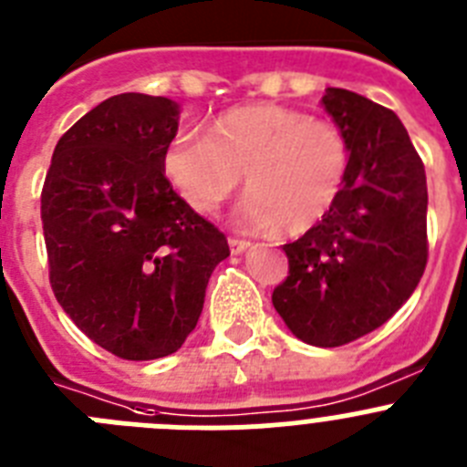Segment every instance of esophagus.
I'll use <instances>...</instances> for the list:
<instances>
[{"instance_id":"esophagus-1","label":"esophagus","mask_w":467,"mask_h":467,"mask_svg":"<svg viewBox=\"0 0 467 467\" xmlns=\"http://www.w3.org/2000/svg\"><path fill=\"white\" fill-rule=\"evenodd\" d=\"M229 247H231V253H234V254H241L243 250H247V247H250V241H245V238L231 236L229 238Z\"/></svg>"}]
</instances>
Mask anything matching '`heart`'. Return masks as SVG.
Segmentation results:
<instances>
[{"label": "heart", "instance_id": "heart-1", "mask_svg": "<svg viewBox=\"0 0 467 467\" xmlns=\"http://www.w3.org/2000/svg\"><path fill=\"white\" fill-rule=\"evenodd\" d=\"M350 147L329 119L280 105L234 107L203 138L180 135L163 151V172L198 214H214L241 187L238 220L253 229L304 234L339 198Z\"/></svg>", "mask_w": 467, "mask_h": 467}]
</instances>
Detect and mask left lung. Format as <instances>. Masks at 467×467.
Masks as SVG:
<instances>
[{
	"label": "left lung",
	"instance_id": "8db88e82",
	"mask_svg": "<svg viewBox=\"0 0 467 467\" xmlns=\"http://www.w3.org/2000/svg\"><path fill=\"white\" fill-rule=\"evenodd\" d=\"M323 105L350 147L337 203L283 245L287 278L271 295L295 337L334 348L381 327L428 262L426 168L393 111L346 88Z\"/></svg>",
	"mask_w": 467,
	"mask_h": 467
}]
</instances>
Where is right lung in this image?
Wrapping results in <instances>:
<instances>
[{
  "mask_svg": "<svg viewBox=\"0 0 467 467\" xmlns=\"http://www.w3.org/2000/svg\"><path fill=\"white\" fill-rule=\"evenodd\" d=\"M168 98H107L57 140L41 189L53 295L74 325L121 360L171 356L229 257L213 222L163 172L177 133Z\"/></svg>",
  "mask_w": 467,
  "mask_h": 467,
  "instance_id": "right-lung-1",
  "label": "right lung"
}]
</instances>
